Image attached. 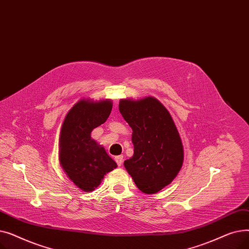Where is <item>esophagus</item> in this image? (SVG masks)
Listing matches in <instances>:
<instances>
[{
  "mask_svg": "<svg viewBox=\"0 0 249 249\" xmlns=\"http://www.w3.org/2000/svg\"><path fill=\"white\" fill-rule=\"evenodd\" d=\"M115 161L117 163L118 166H121L122 162H123V155H118L115 158Z\"/></svg>",
  "mask_w": 249,
  "mask_h": 249,
  "instance_id": "obj_1",
  "label": "esophagus"
}]
</instances>
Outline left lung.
<instances>
[{
  "mask_svg": "<svg viewBox=\"0 0 249 249\" xmlns=\"http://www.w3.org/2000/svg\"><path fill=\"white\" fill-rule=\"evenodd\" d=\"M119 111L133 131L134 154L124 161V166L141 192L158 193L171 184L184 161L181 140L172 116L152 97L121 100Z\"/></svg>",
  "mask_w": 249,
  "mask_h": 249,
  "instance_id": "obj_1",
  "label": "left lung"
}]
</instances>
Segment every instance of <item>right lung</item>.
Segmentation results:
<instances>
[{
  "label": "right lung",
  "mask_w": 249,
  "mask_h": 249,
  "mask_svg": "<svg viewBox=\"0 0 249 249\" xmlns=\"http://www.w3.org/2000/svg\"><path fill=\"white\" fill-rule=\"evenodd\" d=\"M112 111L109 100H81L63 121L59 139V160L64 172L81 190L94 191L104 176L117 167L105 149L90 138L93 129L106 122Z\"/></svg>",
  "instance_id": "1"
}]
</instances>
